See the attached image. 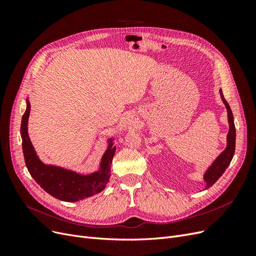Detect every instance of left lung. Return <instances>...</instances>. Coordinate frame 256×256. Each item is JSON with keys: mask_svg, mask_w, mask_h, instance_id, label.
I'll return each instance as SVG.
<instances>
[{"mask_svg": "<svg viewBox=\"0 0 256 256\" xmlns=\"http://www.w3.org/2000/svg\"><path fill=\"white\" fill-rule=\"evenodd\" d=\"M220 95L222 98V102L224 104H226V110H228V124H230V131L228 134V145H226V148L220 154V156L214 161V164L210 166L208 168V170L204 175V180L206 182V189L212 187V186L221 177V175L226 172V170L230 166L235 152L236 129H235L233 113H232V110L228 102L224 99L223 92L221 90H220Z\"/></svg>", "mask_w": 256, "mask_h": 256, "instance_id": "8db88e82", "label": "left lung"}]
</instances>
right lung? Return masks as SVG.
<instances>
[{"label":"right lung","mask_w":256,"mask_h":256,"mask_svg":"<svg viewBox=\"0 0 256 256\" xmlns=\"http://www.w3.org/2000/svg\"><path fill=\"white\" fill-rule=\"evenodd\" d=\"M30 106L26 100V110L21 120L22 150L26 166L35 182L50 196L65 202H76L102 191L110 180V168L116 147L112 138L102 159L100 170L90 175H80L58 166H46L38 159L28 134V120Z\"/></svg>","instance_id":"1"}]
</instances>
